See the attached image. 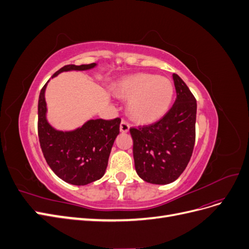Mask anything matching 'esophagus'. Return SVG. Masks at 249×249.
Returning a JSON list of instances; mask_svg holds the SVG:
<instances>
[{"label":"esophagus","mask_w":249,"mask_h":249,"mask_svg":"<svg viewBox=\"0 0 249 249\" xmlns=\"http://www.w3.org/2000/svg\"><path fill=\"white\" fill-rule=\"evenodd\" d=\"M119 129H120V132H122V133H127L130 130V125L126 122H124V120H123V122L120 123Z\"/></svg>","instance_id":"1"}]
</instances>
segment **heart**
Wrapping results in <instances>:
<instances>
[{
    "instance_id": "heart-1",
    "label": "heart",
    "mask_w": 249,
    "mask_h": 249,
    "mask_svg": "<svg viewBox=\"0 0 249 249\" xmlns=\"http://www.w3.org/2000/svg\"><path fill=\"white\" fill-rule=\"evenodd\" d=\"M115 94L127 102V113L134 122L152 124L170 107L173 85L169 79L154 73H135L118 82Z\"/></svg>"
}]
</instances>
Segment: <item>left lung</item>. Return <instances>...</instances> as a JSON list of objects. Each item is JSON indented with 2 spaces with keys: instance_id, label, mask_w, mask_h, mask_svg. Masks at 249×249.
I'll return each mask as SVG.
<instances>
[{
  "instance_id": "obj_1",
  "label": "left lung",
  "mask_w": 249,
  "mask_h": 249,
  "mask_svg": "<svg viewBox=\"0 0 249 249\" xmlns=\"http://www.w3.org/2000/svg\"><path fill=\"white\" fill-rule=\"evenodd\" d=\"M177 99L159 122L131 127L137 175L147 183L170 184L182 175L195 142L196 100L178 74H172Z\"/></svg>"
}]
</instances>
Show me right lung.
<instances>
[{
	"label": "right lung",
	"instance_id": "add662e5",
	"mask_svg": "<svg viewBox=\"0 0 249 249\" xmlns=\"http://www.w3.org/2000/svg\"><path fill=\"white\" fill-rule=\"evenodd\" d=\"M96 63L65 65L53 74L64 71H84L94 69ZM38 99V137L47 163L64 182L84 186L103 178L115 138L119 134L120 119H89L73 130H58L48 120L46 89Z\"/></svg>",
	"mask_w": 249,
	"mask_h": 249
}]
</instances>
